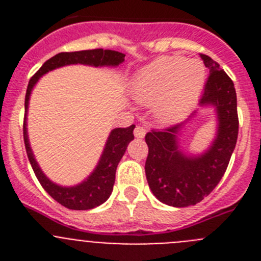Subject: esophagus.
<instances>
[{
	"mask_svg": "<svg viewBox=\"0 0 261 261\" xmlns=\"http://www.w3.org/2000/svg\"><path fill=\"white\" fill-rule=\"evenodd\" d=\"M145 135H146V129L142 125H137L135 129V136L137 138H144Z\"/></svg>",
	"mask_w": 261,
	"mask_h": 261,
	"instance_id": "obj_1",
	"label": "esophagus"
}]
</instances>
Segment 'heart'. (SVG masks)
<instances>
[{
	"label": "heart",
	"instance_id": "1",
	"mask_svg": "<svg viewBox=\"0 0 261 261\" xmlns=\"http://www.w3.org/2000/svg\"><path fill=\"white\" fill-rule=\"evenodd\" d=\"M205 80L199 61L165 56L138 71L132 82V94L140 103L156 102L162 119H175L197 100Z\"/></svg>",
	"mask_w": 261,
	"mask_h": 261
}]
</instances>
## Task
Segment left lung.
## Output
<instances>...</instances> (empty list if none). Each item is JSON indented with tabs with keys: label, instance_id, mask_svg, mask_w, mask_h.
Segmentation results:
<instances>
[{
	"label": "left lung",
	"instance_id": "left-lung-1",
	"mask_svg": "<svg viewBox=\"0 0 261 261\" xmlns=\"http://www.w3.org/2000/svg\"><path fill=\"white\" fill-rule=\"evenodd\" d=\"M209 69L200 105H213L218 115V135L201 156H186L176 145L181 124L151 129L145 136L147 153L145 172L151 192L159 201L183 208L196 205L220 183L238 140L239 119L234 82L220 64L201 55Z\"/></svg>",
	"mask_w": 261,
	"mask_h": 261
}]
</instances>
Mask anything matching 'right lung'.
Returning <instances> with one entry per match:
<instances>
[{
    "instance_id": "add662e5",
    "label": "right lung",
    "mask_w": 261,
    "mask_h": 261,
    "mask_svg": "<svg viewBox=\"0 0 261 261\" xmlns=\"http://www.w3.org/2000/svg\"><path fill=\"white\" fill-rule=\"evenodd\" d=\"M125 55L117 50L111 49H87L78 50V52H61L57 53L56 56L50 57L49 60L43 64L40 69L32 75L29 82L26 91V98H24V115L27 114V107H29V99L31 90L36 81L43 74L48 73L49 70L60 68L64 65H70V64H86V65L94 66H116L124 61ZM133 129L135 124H132L128 128H116L111 132L108 141L106 144L105 151L102 154V158L96 166L95 171L87 177L84 183L80 186L65 188L53 184L52 181L45 176L41 170L39 168L35 158L32 155L31 147L29 144V137H27L26 128V117L23 121V140H24V146H26L27 156L30 159L31 167L35 172L38 180L40 181L41 187L48 192V195L52 199L56 200L59 204L73 211H87L99 206L106 201L112 193L115 184V174H116V167L119 165L120 159L124 155L126 150V146L132 141Z\"/></svg>"
}]
</instances>
